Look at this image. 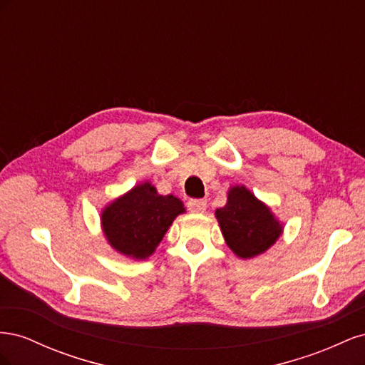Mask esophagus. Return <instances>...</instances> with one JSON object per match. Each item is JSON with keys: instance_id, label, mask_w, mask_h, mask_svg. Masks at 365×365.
Here are the masks:
<instances>
[{"instance_id": "34e87169", "label": "esophagus", "mask_w": 365, "mask_h": 365, "mask_svg": "<svg viewBox=\"0 0 365 365\" xmlns=\"http://www.w3.org/2000/svg\"><path fill=\"white\" fill-rule=\"evenodd\" d=\"M187 207L192 213H204L207 210V201L205 200H190L187 202Z\"/></svg>"}]
</instances>
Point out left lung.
Instances as JSON below:
<instances>
[{
  "mask_svg": "<svg viewBox=\"0 0 365 365\" xmlns=\"http://www.w3.org/2000/svg\"><path fill=\"white\" fill-rule=\"evenodd\" d=\"M215 215L227 245L242 259L259 256L283 233V225L269 207L259 201L245 185L231 187L227 204L217 208Z\"/></svg>",
  "mask_w": 365,
  "mask_h": 365,
  "instance_id": "left-lung-1",
  "label": "left lung"
}]
</instances>
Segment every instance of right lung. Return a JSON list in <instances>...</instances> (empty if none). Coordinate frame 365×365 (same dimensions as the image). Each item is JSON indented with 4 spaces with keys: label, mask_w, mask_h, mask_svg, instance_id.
Wrapping results in <instances>:
<instances>
[{
    "label": "right lung",
    "mask_w": 365,
    "mask_h": 365,
    "mask_svg": "<svg viewBox=\"0 0 365 365\" xmlns=\"http://www.w3.org/2000/svg\"><path fill=\"white\" fill-rule=\"evenodd\" d=\"M184 212L178 197L158 195L150 182H143L103 208L102 230L115 251L145 260L155 251L175 217Z\"/></svg>",
    "instance_id": "obj_1"
}]
</instances>
